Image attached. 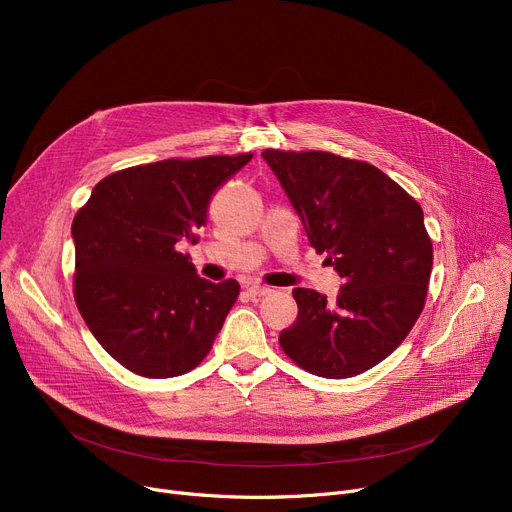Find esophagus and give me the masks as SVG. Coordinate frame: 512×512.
<instances>
[{
    "label": "esophagus",
    "mask_w": 512,
    "mask_h": 512,
    "mask_svg": "<svg viewBox=\"0 0 512 512\" xmlns=\"http://www.w3.org/2000/svg\"><path fill=\"white\" fill-rule=\"evenodd\" d=\"M247 292H249V297H265V294H270V292H272V288H270V286H259V284H253V286H249V288H247Z\"/></svg>",
    "instance_id": "34e87169"
}]
</instances>
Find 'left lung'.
<instances>
[{
	"mask_svg": "<svg viewBox=\"0 0 512 512\" xmlns=\"http://www.w3.org/2000/svg\"><path fill=\"white\" fill-rule=\"evenodd\" d=\"M311 247L344 278L334 303L294 288L297 321L282 351L319 378H353L384 361L419 319L434 247L421 205L382 170L330 151L265 149Z\"/></svg>",
	"mask_w": 512,
	"mask_h": 512,
	"instance_id": "1",
	"label": "left lung"
}]
</instances>
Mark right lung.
Masks as SVG:
<instances>
[{"mask_svg":"<svg viewBox=\"0 0 512 512\" xmlns=\"http://www.w3.org/2000/svg\"><path fill=\"white\" fill-rule=\"evenodd\" d=\"M251 157H172L118 170L76 211L74 301L97 342L128 371L176 378L211 351L240 286L199 278L178 245L197 240L215 188Z\"/></svg>","mask_w":512,"mask_h":512,"instance_id":"obj_1","label":"right lung"}]
</instances>
